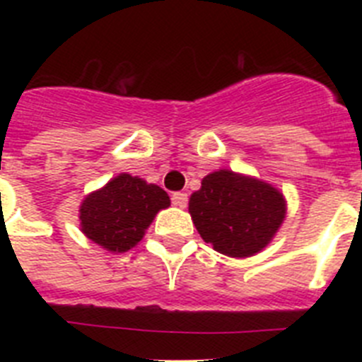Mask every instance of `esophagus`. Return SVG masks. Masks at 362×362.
Returning a JSON list of instances; mask_svg holds the SVG:
<instances>
[{"label": "esophagus", "instance_id": "obj_1", "mask_svg": "<svg viewBox=\"0 0 362 362\" xmlns=\"http://www.w3.org/2000/svg\"><path fill=\"white\" fill-rule=\"evenodd\" d=\"M172 201H174V204L179 206V209H187L188 196L185 192H174V194H172Z\"/></svg>", "mask_w": 362, "mask_h": 362}]
</instances>
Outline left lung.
I'll list each match as a JSON object with an SVG mask.
<instances>
[{"instance_id": "8db88e82", "label": "left lung", "mask_w": 362, "mask_h": 362, "mask_svg": "<svg viewBox=\"0 0 362 362\" xmlns=\"http://www.w3.org/2000/svg\"><path fill=\"white\" fill-rule=\"evenodd\" d=\"M188 212L204 243L228 257H252L276 238L286 217V199L254 175L216 170L190 196Z\"/></svg>"}]
</instances>
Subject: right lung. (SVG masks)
<instances>
[{
    "mask_svg": "<svg viewBox=\"0 0 362 362\" xmlns=\"http://www.w3.org/2000/svg\"><path fill=\"white\" fill-rule=\"evenodd\" d=\"M170 206L161 187L127 172L90 192L79 204V228L92 243L123 254L145 238L159 210Z\"/></svg>",
    "mask_w": 362,
    "mask_h": 362,
    "instance_id": "obj_1",
    "label": "right lung"
}]
</instances>
